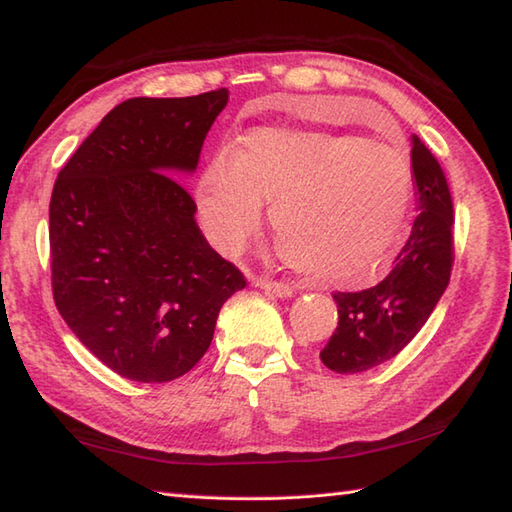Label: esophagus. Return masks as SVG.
Returning <instances> with one entry per match:
<instances>
[{
	"label": "esophagus",
	"instance_id": "obj_1",
	"mask_svg": "<svg viewBox=\"0 0 512 512\" xmlns=\"http://www.w3.org/2000/svg\"><path fill=\"white\" fill-rule=\"evenodd\" d=\"M253 286L262 288V290L268 292V295L279 297V299H288V297L295 295V288L288 286V284H281V281H268V279L257 277V279H253Z\"/></svg>",
	"mask_w": 512,
	"mask_h": 512
}]
</instances>
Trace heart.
<instances>
[{"label":"heart","instance_id":"obj_1","mask_svg":"<svg viewBox=\"0 0 512 512\" xmlns=\"http://www.w3.org/2000/svg\"><path fill=\"white\" fill-rule=\"evenodd\" d=\"M286 262L323 286L372 277L405 231L413 200L411 160L354 134L255 127L222 147L195 182L200 222L224 253H237L262 222Z\"/></svg>","mask_w":512,"mask_h":512}]
</instances>
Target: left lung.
<instances>
[{"mask_svg": "<svg viewBox=\"0 0 512 512\" xmlns=\"http://www.w3.org/2000/svg\"><path fill=\"white\" fill-rule=\"evenodd\" d=\"M411 167L418 217L391 273L374 288L334 295L339 328L321 350V361L336 374L367 372L394 358L427 323L449 286L453 202L438 160L416 134H411Z\"/></svg>", "mask_w": 512, "mask_h": 512, "instance_id": "obj_1", "label": "left lung"}]
</instances>
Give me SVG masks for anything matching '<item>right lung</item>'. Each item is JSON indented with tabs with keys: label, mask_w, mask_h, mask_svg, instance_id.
<instances>
[{
	"label": "right lung",
	"mask_w": 512,
	"mask_h": 512,
	"mask_svg": "<svg viewBox=\"0 0 512 512\" xmlns=\"http://www.w3.org/2000/svg\"><path fill=\"white\" fill-rule=\"evenodd\" d=\"M228 90L129 99L59 171L52 292L63 321L116 374L167 383L200 361L224 301L246 286L195 224L178 176L198 169Z\"/></svg>",
	"instance_id": "1"
}]
</instances>
